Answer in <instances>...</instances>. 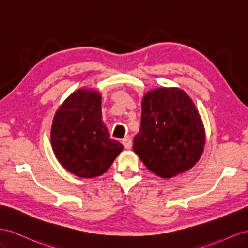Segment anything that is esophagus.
Listing matches in <instances>:
<instances>
[{
    "instance_id": "obj_1",
    "label": "esophagus",
    "mask_w": 248,
    "mask_h": 248,
    "mask_svg": "<svg viewBox=\"0 0 248 248\" xmlns=\"http://www.w3.org/2000/svg\"><path fill=\"white\" fill-rule=\"evenodd\" d=\"M122 142H123L124 146L126 148V150H130V148L132 147V140H131V138H130L129 136L124 137V138L123 139Z\"/></svg>"
}]
</instances>
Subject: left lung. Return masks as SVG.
Instances as JSON below:
<instances>
[{
    "mask_svg": "<svg viewBox=\"0 0 248 248\" xmlns=\"http://www.w3.org/2000/svg\"><path fill=\"white\" fill-rule=\"evenodd\" d=\"M140 130L133 150L147 169L170 179L193 167L206 136L199 111L180 88L162 87L143 96Z\"/></svg>",
    "mask_w": 248,
    "mask_h": 248,
    "instance_id": "1",
    "label": "left lung"
}]
</instances>
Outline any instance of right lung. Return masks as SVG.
Here are the masks:
<instances>
[{
    "label": "right lung",
    "mask_w": 248,
    "mask_h": 248,
    "mask_svg": "<svg viewBox=\"0 0 248 248\" xmlns=\"http://www.w3.org/2000/svg\"><path fill=\"white\" fill-rule=\"evenodd\" d=\"M102 95L94 90L75 91L56 112L51 143L56 158L67 171L85 179L108 170L123 151L102 120Z\"/></svg>",
    "instance_id": "add662e5"
}]
</instances>
